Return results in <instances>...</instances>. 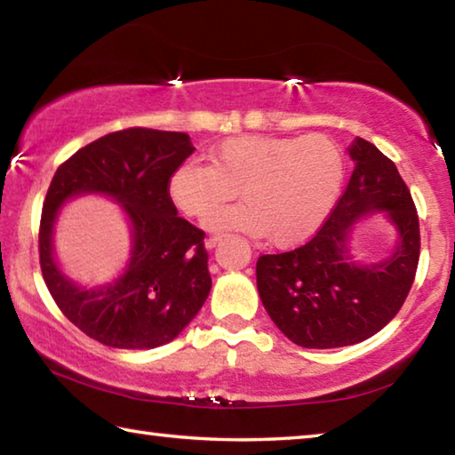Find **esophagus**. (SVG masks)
<instances>
[{"label":"esophagus","mask_w":455,"mask_h":455,"mask_svg":"<svg viewBox=\"0 0 455 455\" xmlns=\"http://www.w3.org/2000/svg\"><path fill=\"white\" fill-rule=\"evenodd\" d=\"M220 241H222V235H211L204 238V246L206 249H214V246H217Z\"/></svg>","instance_id":"esophagus-1"}]
</instances>
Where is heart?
Returning <instances> with one entry per match:
<instances>
[{
    "label": "heart",
    "instance_id": "obj_1",
    "mask_svg": "<svg viewBox=\"0 0 455 455\" xmlns=\"http://www.w3.org/2000/svg\"><path fill=\"white\" fill-rule=\"evenodd\" d=\"M345 179V158L325 134H243L211 152V166L187 160L168 179V196L187 217H203L242 192L245 203L204 219L212 230L235 228L275 246H295L325 222Z\"/></svg>",
    "mask_w": 455,
    "mask_h": 455
}]
</instances>
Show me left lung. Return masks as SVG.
<instances>
[{
	"label": "left lung",
	"instance_id": "1",
	"mask_svg": "<svg viewBox=\"0 0 455 455\" xmlns=\"http://www.w3.org/2000/svg\"><path fill=\"white\" fill-rule=\"evenodd\" d=\"M351 180L309 243L257 260V289L284 337L307 349L347 347L381 331L402 309L419 260V220L395 164L363 138L349 146ZM381 213L396 230L385 259L361 264L352 235Z\"/></svg>",
	"mask_w": 455,
	"mask_h": 455
}]
</instances>
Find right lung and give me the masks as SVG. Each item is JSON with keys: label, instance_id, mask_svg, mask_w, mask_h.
Segmentation results:
<instances>
[{"label": "right lung", "instance_id": "right-lung-1", "mask_svg": "<svg viewBox=\"0 0 455 455\" xmlns=\"http://www.w3.org/2000/svg\"><path fill=\"white\" fill-rule=\"evenodd\" d=\"M195 152L188 134L130 128L84 146L53 174L40 225V265L60 311L88 337L116 349L171 343L196 317L212 281L204 233L179 217L168 179ZM121 204L131 257L116 280L76 283L52 249L59 211L78 196Z\"/></svg>", "mask_w": 455, "mask_h": 455}]
</instances>
